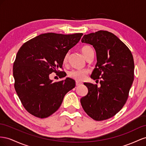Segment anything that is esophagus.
<instances>
[{
  "mask_svg": "<svg viewBox=\"0 0 146 146\" xmlns=\"http://www.w3.org/2000/svg\"><path fill=\"white\" fill-rule=\"evenodd\" d=\"M81 84H82V82H78V81H76V86H80Z\"/></svg>",
  "mask_w": 146,
  "mask_h": 146,
  "instance_id": "34e87169",
  "label": "esophagus"
}]
</instances>
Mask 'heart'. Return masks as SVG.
Masks as SVG:
<instances>
[{"instance_id": "heart-1", "label": "heart", "mask_w": 146, "mask_h": 146, "mask_svg": "<svg viewBox=\"0 0 146 146\" xmlns=\"http://www.w3.org/2000/svg\"><path fill=\"white\" fill-rule=\"evenodd\" d=\"M81 51L83 55L87 59V58L91 56L92 55H94V49L91 46L88 45H84L81 47ZM68 57V53L66 54L64 58V63H66L67 61ZM89 73L88 70L87 69H78V70H72L68 72V75L70 78L73 79L77 81H81L84 80L86 78L87 74Z\"/></svg>"}]
</instances>
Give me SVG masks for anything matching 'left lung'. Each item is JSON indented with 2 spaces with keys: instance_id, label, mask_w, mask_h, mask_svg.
I'll return each mask as SVG.
<instances>
[{
  "instance_id": "left-lung-1",
  "label": "left lung",
  "mask_w": 146,
  "mask_h": 146,
  "mask_svg": "<svg viewBox=\"0 0 146 146\" xmlns=\"http://www.w3.org/2000/svg\"><path fill=\"white\" fill-rule=\"evenodd\" d=\"M82 43L93 46L97 63L90 78L101 86L85 82L88 93L81 99L87 114L97 121L113 117L128 97L134 80V60L130 50L114 34L99 31L84 35Z\"/></svg>"
}]
</instances>
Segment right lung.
I'll use <instances>...</instances> for the list:
<instances>
[{
    "label": "right lung",
    "mask_w": 146,
    "mask_h": 146,
    "mask_svg": "<svg viewBox=\"0 0 146 146\" xmlns=\"http://www.w3.org/2000/svg\"><path fill=\"white\" fill-rule=\"evenodd\" d=\"M82 35L46 33L27 41L19 49L13 64L15 89L32 115L41 119L52 115L60 106L65 94L75 87L72 79L52 82L49 76L52 72H64L59 68L62 67L65 56Z\"/></svg>",
    "instance_id": "1"
}]
</instances>
